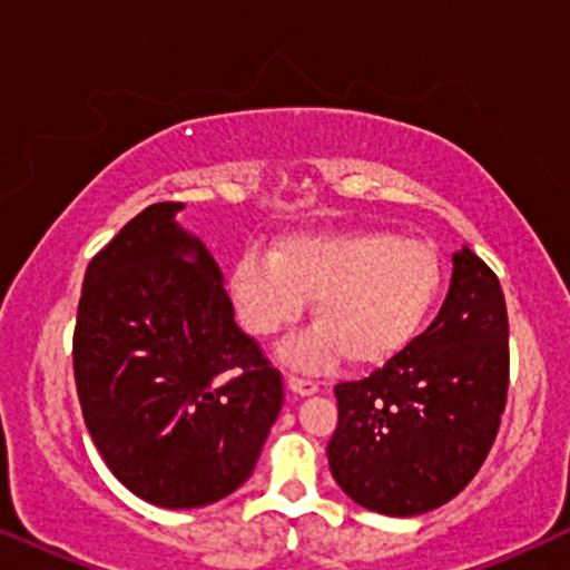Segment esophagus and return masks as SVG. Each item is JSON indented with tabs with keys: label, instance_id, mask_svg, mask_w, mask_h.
<instances>
[{
	"label": "esophagus",
	"instance_id": "esophagus-1",
	"mask_svg": "<svg viewBox=\"0 0 570 570\" xmlns=\"http://www.w3.org/2000/svg\"><path fill=\"white\" fill-rule=\"evenodd\" d=\"M287 386H291V392L301 394V396H308V394H316L318 392L316 381L303 379V376H287Z\"/></svg>",
	"mask_w": 570,
	"mask_h": 570
}]
</instances>
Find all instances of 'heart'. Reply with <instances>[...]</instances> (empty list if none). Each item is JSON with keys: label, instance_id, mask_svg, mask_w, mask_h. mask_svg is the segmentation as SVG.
I'll use <instances>...</instances> for the list:
<instances>
[{"label": "heart", "instance_id": "b5f03b06", "mask_svg": "<svg viewBox=\"0 0 570 570\" xmlns=\"http://www.w3.org/2000/svg\"><path fill=\"white\" fill-rule=\"evenodd\" d=\"M441 285L431 244L368 228L293 233L272 254H240L230 272L233 301L254 337L293 326L314 298L316 324L283 347L301 368H324L340 355L355 365L394 355L431 316Z\"/></svg>", "mask_w": 570, "mask_h": 570}]
</instances>
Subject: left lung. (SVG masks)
<instances>
[{"label": "left lung", "mask_w": 570, "mask_h": 570, "mask_svg": "<svg viewBox=\"0 0 570 570\" xmlns=\"http://www.w3.org/2000/svg\"><path fill=\"white\" fill-rule=\"evenodd\" d=\"M326 456L363 509L417 517L462 493L493 446L509 394V314L495 272L470 248L435 322L384 368L334 386Z\"/></svg>", "instance_id": "8db88e82"}]
</instances>
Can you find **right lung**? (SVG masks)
<instances>
[{"label": "right lung", "instance_id": "1", "mask_svg": "<svg viewBox=\"0 0 570 570\" xmlns=\"http://www.w3.org/2000/svg\"><path fill=\"white\" fill-rule=\"evenodd\" d=\"M158 202L85 272L72 340L85 425L121 485L199 509L254 472L279 415L283 373L238 330L223 272Z\"/></svg>", "mask_w": 570, "mask_h": 570}]
</instances>
